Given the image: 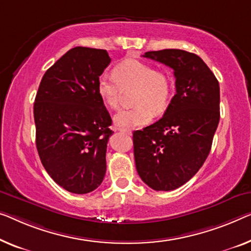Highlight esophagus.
<instances>
[{
    "label": "esophagus",
    "instance_id": "obj_1",
    "mask_svg": "<svg viewBox=\"0 0 251 251\" xmlns=\"http://www.w3.org/2000/svg\"><path fill=\"white\" fill-rule=\"evenodd\" d=\"M118 130H119V132H122L123 134H126V135H130V134H132V132H130L129 129H123V128H119Z\"/></svg>",
    "mask_w": 251,
    "mask_h": 251
}]
</instances>
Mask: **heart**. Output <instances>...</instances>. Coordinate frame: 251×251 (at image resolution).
<instances>
[{"label":"heart","instance_id":"1","mask_svg":"<svg viewBox=\"0 0 251 251\" xmlns=\"http://www.w3.org/2000/svg\"><path fill=\"white\" fill-rule=\"evenodd\" d=\"M113 75L101 74L97 81V91L108 107L117 108L122 89L137 85L135 95L137 106L122 109L115 115V124L123 129H132L148 124L153 117L152 109L161 111L169 103L171 80L167 73L156 71L149 63L138 59H126L115 67Z\"/></svg>","mask_w":251,"mask_h":251}]
</instances>
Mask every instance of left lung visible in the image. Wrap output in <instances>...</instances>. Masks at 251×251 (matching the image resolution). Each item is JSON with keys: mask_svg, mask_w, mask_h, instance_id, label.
I'll return each mask as SVG.
<instances>
[{"mask_svg": "<svg viewBox=\"0 0 251 251\" xmlns=\"http://www.w3.org/2000/svg\"><path fill=\"white\" fill-rule=\"evenodd\" d=\"M143 57L171 67L176 77V95L163 117L133 133L138 176L150 188L168 192L192 179L211 151L220 121V85L196 54L162 50Z\"/></svg>", "mask_w": 251, "mask_h": 251, "instance_id": "obj_1", "label": "left lung"}]
</instances>
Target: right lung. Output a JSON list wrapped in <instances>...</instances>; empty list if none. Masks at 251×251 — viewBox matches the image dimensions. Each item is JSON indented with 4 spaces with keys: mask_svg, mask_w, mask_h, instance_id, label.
I'll return each instance as SVG.
<instances>
[{
    "mask_svg": "<svg viewBox=\"0 0 251 251\" xmlns=\"http://www.w3.org/2000/svg\"><path fill=\"white\" fill-rule=\"evenodd\" d=\"M110 61L104 50L74 47L46 71L36 95L40 161L70 193L92 192L106 174L107 143L114 132L97 81Z\"/></svg>",
    "mask_w": 251,
    "mask_h": 251,
    "instance_id": "obj_1",
    "label": "right lung"
}]
</instances>
